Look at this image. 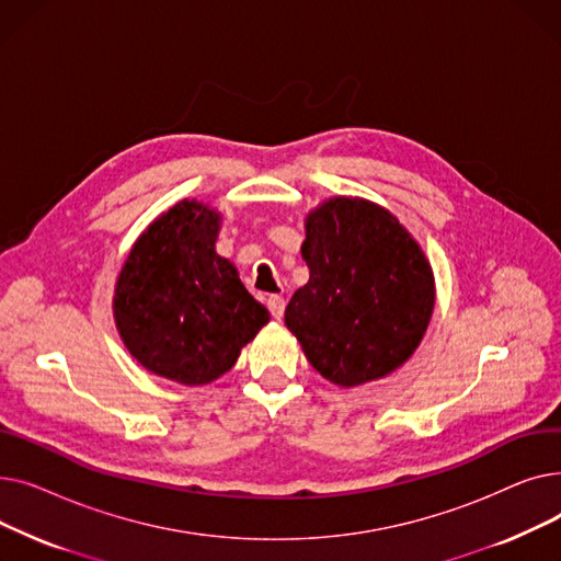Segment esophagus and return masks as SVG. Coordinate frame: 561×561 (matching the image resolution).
I'll return each mask as SVG.
<instances>
[{
	"label": "esophagus",
	"mask_w": 561,
	"mask_h": 561,
	"mask_svg": "<svg viewBox=\"0 0 561 561\" xmlns=\"http://www.w3.org/2000/svg\"><path fill=\"white\" fill-rule=\"evenodd\" d=\"M284 309H286V302H284L282 296H271V298H268V311L273 313L275 320H282Z\"/></svg>",
	"instance_id": "esophagus-1"
}]
</instances>
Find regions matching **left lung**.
Masks as SVG:
<instances>
[{
	"label": "left lung",
	"mask_w": 561,
	"mask_h": 561,
	"mask_svg": "<svg viewBox=\"0 0 561 561\" xmlns=\"http://www.w3.org/2000/svg\"><path fill=\"white\" fill-rule=\"evenodd\" d=\"M309 282L284 322L309 364L339 387L400 368L434 311V275L393 214L362 197H332L307 216Z\"/></svg>",
	"instance_id": "1"
}]
</instances>
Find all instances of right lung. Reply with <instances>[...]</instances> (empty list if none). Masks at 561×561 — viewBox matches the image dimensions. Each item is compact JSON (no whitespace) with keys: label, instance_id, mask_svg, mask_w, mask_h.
Masks as SVG:
<instances>
[{"label":"right lung","instance_id":"add662e5","mask_svg":"<svg viewBox=\"0 0 561 561\" xmlns=\"http://www.w3.org/2000/svg\"><path fill=\"white\" fill-rule=\"evenodd\" d=\"M218 229L216 209L176 202L138 236L115 282L113 316L131 357L186 387L225 375L271 320L216 252Z\"/></svg>","mask_w":561,"mask_h":561}]
</instances>
